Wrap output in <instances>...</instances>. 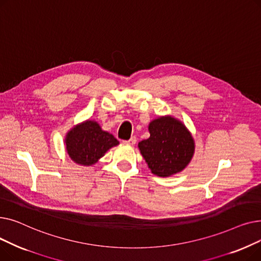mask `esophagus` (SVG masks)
Listing matches in <instances>:
<instances>
[{"label":"esophagus","instance_id":"34e87169","mask_svg":"<svg viewBox=\"0 0 261 261\" xmlns=\"http://www.w3.org/2000/svg\"><path fill=\"white\" fill-rule=\"evenodd\" d=\"M125 143L128 144V145H134L136 143V138H135V136H132V138L129 141H125Z\"/></svg>","mask_w":261,"mask_h":261}]
</instances>
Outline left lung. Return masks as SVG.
<instances>
[{
  "instance_id": "left-lung-1",
  "label": "left lung",
  "mask_w": 261,
  "mask_h": 261,
  "mask_svg": "<svg viewBox=\"0 0 261 261\" xmlns=\"http://www.w3.org/2000/svg\"><path fill=\"white\" fill-rule=\"evenodd\" d=\"M149 139L139 143L151 172L167 177L184 170L195 153V140L184 123L166 115L150 121Z\"/></svg>"
}]
</instances>
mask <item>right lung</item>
Returning a JSON list of instances; mask_svg holds the SVG:
<instances>
[{
	"label": "right lung",
	"instance_id": "right-lung-1",
	"mask_svg": "<svg viewBox=\"0 0 261 261\" xmlns=\"http://www.w3.org/2000/svg\"><path fill=\"white\" fill-rule=\"evenodd\" d=\"M64 144L67 155L74 163L92 166L119 142L111 133L102 130L97 121L88 119L66 133Z\"/></svg>",
	"mask_w": 261,
	"mask_h": 261
}]
</instances>
